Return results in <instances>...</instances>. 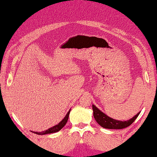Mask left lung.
Instances as JSON below:
<instances>
[{
    "instance_id": "obj_1",
    "label": "left lung",
    "mask_w": 157,
    "mask_h": 157,
    "mask_svg": "<svg viewBox=\"0 0 157 157\" xmlns=\"http://www.w3.org/2000/svg\"><path fill=\"white\" fill-rule=\"evenodd\" d=\"M93 112H94V117L96 120L97 123L99 124L101 127L105 128L108 129H122L126 127H128L131 125L134 120L137 118V117L140 114L139 112L137 114L135 115L132 118L130 119L127 121H120V120H117L114 119L109 117V116L102 112L100 110H99L94 105H92Z\"/></svg>"
}]
</instances>
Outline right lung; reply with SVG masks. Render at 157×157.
Listing matches in <instances>:
<instances>
[{
    "instance_id": "add662e5",
    "label": "right lung",
    "mask_w": 157,
    "mask_h": 157,
    "mask_svg": "<svg viewBox=\"0 0 157 157\" xmlns=\"http://www.w3.org/2000/svg\"><path fill=\"white\" fill-rule=\"evenodd\" d=\"M69 113H70V110L68 111V112L66 113V115L65 116V117L63 118V120H62V121H60L59 122L57 125H56L55 126H53V127L50 128H48V130H46L44 131H42V132H35L34 131L33 133H35L36 134H39V135H44V134H52V133H55V132H57V131H59L61 129L63 128L64 127L65 125L66 124V122L68 121V116H69Z\"/></svg>"
}]
</instances>
